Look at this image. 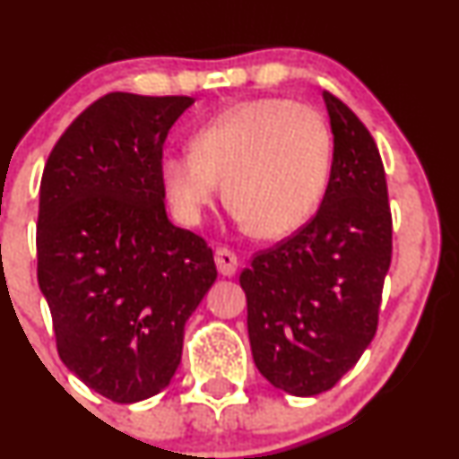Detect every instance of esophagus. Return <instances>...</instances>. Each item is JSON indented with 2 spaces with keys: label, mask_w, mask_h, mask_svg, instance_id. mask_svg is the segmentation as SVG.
Returning a JSON list of instances; mask_svg holds the SVG:
<instances>
[{
  "label": "esophagus",
  "mask_w": 459,
  "mask_h": 459,
  "mask_svg": "<svg viewBox=\"0 0 459 459\" xmlns=\"http://www.w3.org/2000/svg\"><path fill=\"white\" fill-rule=\"evenodd\" d=\"M215 265H218V272L222 276H233L239 263H237L235 252H230L229 247H218L215 250Z\"/></svg>",
  "instance_id": "1"
}]
</instances>
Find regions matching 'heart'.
I'll list each match as a JSON object with an SVG mask.
<instances>
[{"instance_id":"1","label":"heart","mask_w":459,"mask_h":459,"mask_svg":"<svg viewBox=\"0 0 459 459\" xmlns=\"http://www.w3.org/2000/svg\"><path fill=\"white\" fill-rule=\"evenodd\" d=\"M192 155H168L160 177L183 224L196 226L218 198L261 239L296 233L317 212L332 168L328 125L308 105L255 99L224 109L189 142Z\"/></svg>"}]
</instances>
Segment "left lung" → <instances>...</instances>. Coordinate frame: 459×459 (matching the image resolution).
Here are the masks:
<instances>
[{
  "instance_id": "1",
  "label": "left lung",
  "mask_w": 459,
  "mask_h": 459,
  "mask_svg": "<svg viewBox=\"0 0 459 459\" xmlns=\"http://www.w3.org/2000/svg\"><path fill=\"white\" fill-rule=\"evenodd\" d=\"M334 152L317 215L256 252L239 276L252 358L272 386L313 397L360 360L377 330L391 267L393 218L380 151L368 129L324 92Z\"/></svg>"
}]
</instances>
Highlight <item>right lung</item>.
Wrapping results in <instances>:
<instances>
[{
	"label": "right lung",
	"mask_w": 459,
	"mask_h": 459,
	"mask_svg": "<svg viewBox=\"0 0 459 459\" xmlns=\"http://www.w3.org/2000/svg\"><path fill=\"white\" fill-rule=\"evenodd\" d=\"M192 103L105 94L45 163L36 256L57 354L116 403L170 384L186 321L218 278L207 241L172 224L163 204V142Z\"/></svg>",
	"instance_id": "obj_1"
}]
</instances>
